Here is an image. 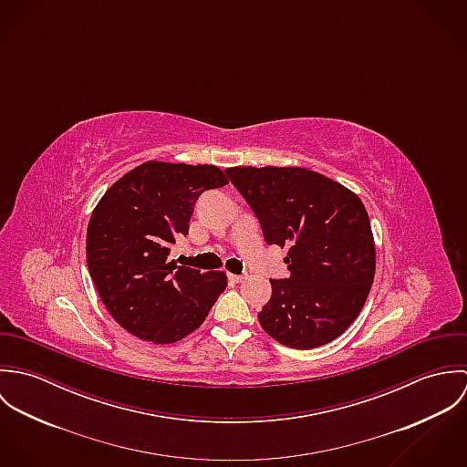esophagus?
<instances>
[{"instance_id": "1", "label": "esophagus", "mask_w": 467, "mask_h": 467, "mask_svg": "<svg viewBox=\"0 0 467 467\" xmlns=\"http://www.w3.org/2000/svg\"><path fill=\"white\" fill-rule=\"evenodd\" d=\"M228 278H230L232 282H235V284H237V282H241L244 276H243V275H235V273H228Z\"/></svg>"}]
</instances>
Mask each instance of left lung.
Wrapping results in <instances>:
<instances>
[{
    "label": "left lung",
    "instance_id": "left-lung-1",
    "mask_svg": "<svg viewBox=\"0 0 467 467\" xmlns=\"http://www.w3.org/2000/svg\"><path fill=\"white\" fill-rule=\"evenodd\" d=\"M226 174L267 244L289 248V276L269 280L263 329L291 348L333 341L356 320L374 282L376 248L363 202L302 167H234Z\"/></svg>",
    "mask_w": 467,
    "mask_h": 467
}]
</instances>
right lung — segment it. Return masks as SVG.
I'll return each instance as SVG.
<instances>
[{"instance_id":"1","label":"right lung","mask_w":467,"mask_h":467,"mask_svg":"<svg viewBox=\"0 0 467 467\" xmlns=\"http://www.w3.org/2000/svg\"><path fill=\"white\" fill-rule=\"evenodd\" d=\"M228 183L213 165L147 161L122 176L95 206L86 261L100 300L136 337L174 343L196 331L226 287L223 271L176 266L167 257L189 234L204 191Z\"/></svg>"}]
</instances>
